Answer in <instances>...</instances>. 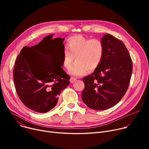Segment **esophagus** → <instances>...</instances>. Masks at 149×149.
I'll return each instance as SVG.
<instances>
[{"mask_svg":"<svg viewBox=\"0 0 149 149\" xmlns=\"http://www.w3.org/2000/svg\"><path fill=\"white\" fill-rule=\"evenodd\" d=\"M76 79L75 78H74V77H71L70 79V80H69V81H70V83H74L75 81H76Z\"/></svg>","mask_w":149,"mask_h":149,"instance_id":"34e87169","label":"esophagus"}]
</instances>
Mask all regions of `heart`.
<instances>
[{
  "instance_id": "heart-1",
  "label": "heart",
  "mask_w": 149,
  "mask_h": 149,
  "mask_svg": "<svg viewBox=\"0 0 149 149\" xmlns=\"http://www.w3.org/2000/svg\"><path fill=\"white\" fill-rule=\"evenodd\" d=\"M104 54V46L97 38L89 39L81 35H75L67 39L63 50V64L69 69L74 59L76 61L69 69V74L75 76L84 75L87 70L92 71L100 65Z\"/></svg>"
}]
</instances>
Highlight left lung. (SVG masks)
I'll return each instance as SVG.
<instances>
[{
    "label": "left lung",
    "instance_id": "1",
    "mask_svg": "<svg viewBox=\"0 0 149 149\" xmlns=\"http://www.w3.org/2000/svg\"><path fill=\"white\" fill-rule=\"evenodd\" d=\"M104 54L99 66L84 77L81 94L84 103L102 111L118 103L126 93L132 73V61L122 41L107 34L101 38Z\"/></svg>",
    "mask_w": 149,
    "mask_h": 149
}]
</instances>
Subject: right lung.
<instances>
[{"mask_svg": "<svg viewBox=\"0 0 149 149\" xmlns=\"http://www.w3.org/2000/svg\"><path fill=\"white\" fill-rule=\"evenodd\" d=\"M52 36L47 37L51 39ZM60 39L63 42L64 38ZM40 43L22 48L15 62L13 78L22 102L34 112L45 113L56 106L69 79L62 68L54 70L56 66L49 54L37 48Z\"/></svg>", "mask_w": 149, "mask_h": 149, "instance_id": "obj_1", "label": "right lung"}]
</instances>
